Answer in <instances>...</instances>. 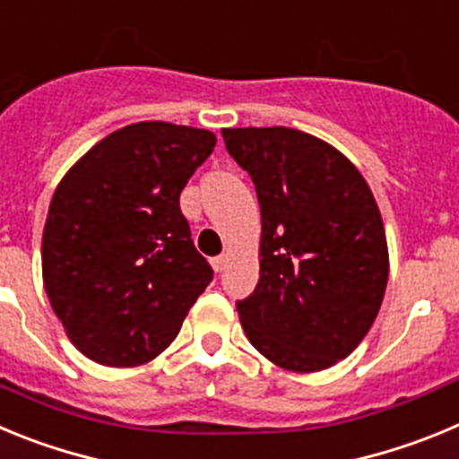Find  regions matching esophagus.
<instances>
[{"label": "esophagus", "mask_w": 459, "mask_h": 459, "mask_svg": "<svg viewBox=\"0 0 459 459\" xmlns=\"http://www.w3.org/2000/svg\"><path fill=\"white\" fill-rule=\"evenodd\" d=\"M226 265H229V255H217V258H212L214 272H224Z\"/></svg>", "instance_id": "obj_1"}]
</instances>
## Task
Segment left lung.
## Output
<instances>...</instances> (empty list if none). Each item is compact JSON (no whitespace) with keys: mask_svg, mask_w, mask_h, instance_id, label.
Wrapping results in <instances>:
<instances>
[{"mask_svg":"<svg viewBox=\"0 0 459 459\" xmlns=\"http://www.w3.org/2000/svg\"><path fill=\"white\" fill-rule=\"evenodd\" d=\"M226 151L255 185L260 279L238 301L265 359L316 373L373 327L389 281L382 214L359 169L332 143L292 127H224Z\"/></svg>","mask_w":459,"mask_h":459,"instance_id":"obj_1","label":"left lung"}]
</instances>
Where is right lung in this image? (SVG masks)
<instances>
[{"label": "right lung", "mask_w": 459, "mask_h": 459, "mask_svg": "<svg viewBox=\"0 0 459 459\" xmlns=\"http://www.w3.org/2000/svg\"><path fill=\"white\" fill-rule=\"evenodd\" d=\"M214 143L210 130L132 123L56 185L43 229V286L70 342L91 361H152L212 281L180 192Z\"/></svg>", "instance_id": "right-lung-1"}]
</instances>
